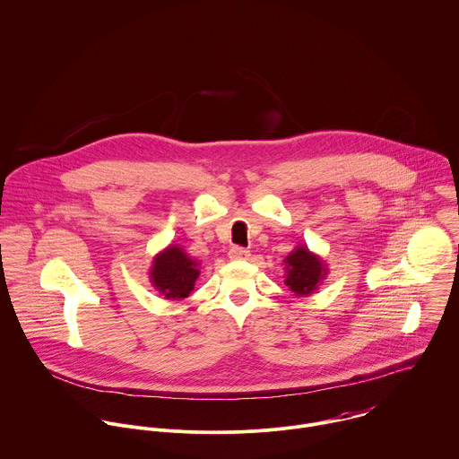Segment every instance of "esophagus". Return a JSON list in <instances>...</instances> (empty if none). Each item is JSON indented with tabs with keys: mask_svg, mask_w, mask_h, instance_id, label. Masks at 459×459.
<instances>
[{
	"mask_svg": "<svg viewBox=\"0 0 459 459\" xmlns=\"http://www.w3.org/2000/svg\"><path fill=\"white\" fill-rule=\"evenodd\" d=\"M230 258L231 260H246V258H249V251L240 246H235L230 249Z\"/></svg>",
	"mask_w": 459,
	"mask_h": 459,
	"instance_id": "1",
	"label": "esophagus"
}]
</instances>
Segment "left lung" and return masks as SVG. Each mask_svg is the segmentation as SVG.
Returning a JSON list of instances; mask_svg holds the SVG:
<instances>
[{"instance_id":"obj_1","label":"left lung","mask_w":459,"mask_h":459,"mask_svg":"<svg viewBox=\"0 0 459 459\" xmlns=\"http://www.w3.org/2000/svg\"><path fill=\"white\" fill-rule=\"evenodd\" d=\"M283 262L287 273L285 285H289L296 296L312 294L326 276L325 262L317 255L310 253L305 246H298Z\"/></svg>"}]
</instances>
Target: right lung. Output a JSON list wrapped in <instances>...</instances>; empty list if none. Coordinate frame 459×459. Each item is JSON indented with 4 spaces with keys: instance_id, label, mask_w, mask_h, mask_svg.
Wrapping results in <instances>:
<instances>
[{
    "instance_id": "right-lung-1",
    "label": "right lung",
    "mask_w": 459,
    "mask_h": 459,
    "mask_svg": "<svg viewBox=\"0 0 459 459\" xmlns=\"http://www.w3.org/2000/svg\"><path fill=\"white\" fill-rule=\"evenodd\" d=\"M197 265L179 246H169L152 262L151 283L167 299H183L194 290L195 280L201 274Z\"/></svg>"
}]
</instances>
